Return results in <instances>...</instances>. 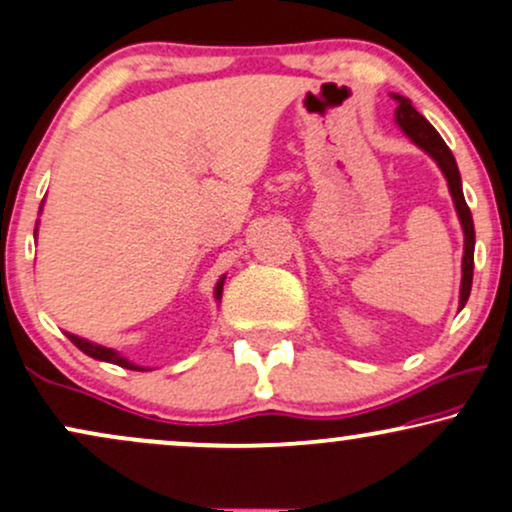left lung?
Masks as SVG:
<instances>
[{"mask_svg":"<svg viewBox=\"0 0 512 512\" xmlns=\"http://www.w3.org/2000/svg\"><path fill=\"white\" fill-rule=\"evenodd\" d=\"M392 99L397 101L394 120H397L401 132H404L406 137L420 148V151H425L432 160H435L437 167L444 174L446 184H449V193H451V200H454L458 222L463 226V264H461L463 276H461V300H458V309H463L470 297L472 267H475V224H472L470 208L463 198L461 172H458L454 153L449 151V146H446L444 139L439 137L437 129L411 106V101L401 94H392Z\"/></svg>","mask_w":512,"mask_h":512,"instance_id":"left-lung-1","label":"left lung"}]
</instances>
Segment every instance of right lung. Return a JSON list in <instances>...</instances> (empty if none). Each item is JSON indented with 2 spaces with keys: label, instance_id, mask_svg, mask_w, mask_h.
<instances>
[{
  "label": "right lung",
  "instance_id": "add662e5",
  "mask_svg": "<svg viewBox=\"0 0 512 512\" xmlns=\"http://www.w3.org/2000/svg\"><path fill=\"white\" fill-rule=\"evenodd\" d=\"M40 210H42V208H40ZM37 224H40V222H37ZM35 238H37V226H35ZM224 278H226V276L219 278V281H217V286H215V300H217V302H222ZM66 335H68L70 342H73V345H75L77 349H82V352L87 354V357H92V359H99V361H108V364H115V366H122V368H132V371H146L144 366H137V364H132V361H129L127 357H122L120 352H115V349H111V347L96 345V342L87 340V338H80V335H73V333H66Z\"/></svg>",
  "mask_w": 512,
  "mask_h": 512
}]
</instances>
